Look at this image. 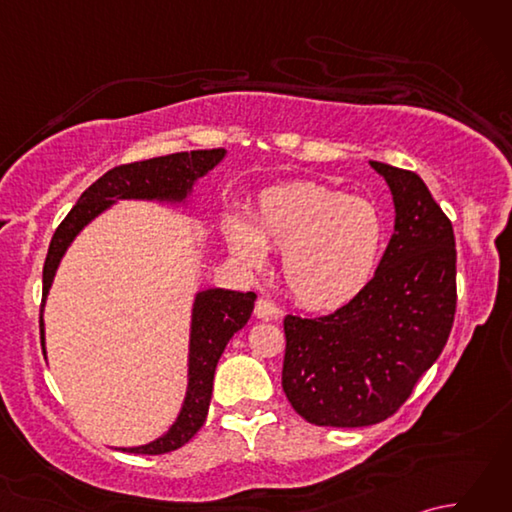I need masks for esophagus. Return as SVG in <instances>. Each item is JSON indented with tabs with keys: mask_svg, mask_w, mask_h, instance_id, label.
<instances>
[{
	"mask_svg": "<svg viewBox=\"0 0 512 512\" xmlns=\"http://www.w3.org/2000/svg\"><path fill=\"white\" fill-rule=\"evenodd\" d=\"M281 314V310L275 306V303H270L268 299H257L255 303V317L262 319V321H270V319H277Z\"/></svg>",
	"mask_w": 512,
	"mask_h": 512,
	"instance_id": "esophagus-1",
	"label": "esophagus"
}]
</instances>
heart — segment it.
<instances>
[{
  "mask_svg": "<svg viewBox=\"0 0 512 512\" xmlns=\"http://www.w3.org/2000/svg\"><path fill=\"white\" fill-rule=\"evenodd\" d=\"M226 239L248 268H262L268 248L281 250V275L290 295L306 308L334 310L372 279L383 224L363 200L314 182H288L259 195L253 220L233 213Z\"/></svg>",
  "mask_w": 512,
  "mask_h": 512,
  "instance_id": "1",
  "label": "heart"
}]
</instances>
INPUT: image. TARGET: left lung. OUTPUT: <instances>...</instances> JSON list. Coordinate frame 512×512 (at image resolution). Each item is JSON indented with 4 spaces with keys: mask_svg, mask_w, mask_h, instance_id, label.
Masks as SVG:
<instances>
[{
    "mask_svg": "<svg viewBox=\"0 0 512 512\" xmlns=\"http://www.w3.org/2000/svg\"><path fill=\"white\" fill-rule=\"evenodd\" d=\"M394 200L374 279L328 317L284 319L281 385L319 427H369L400 409L438 361L455 317V235L418 173L369 160Z\"/></svg>",
    "mask_w": 512,
    "mask_h": 512,
    "instance_id": "8db88e82",
    "label": "left lung"
}]
</instances>
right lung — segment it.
<instances>
[{"label": "right lung", "mask_w": 512, "mask_h": 512, "mask_svg": "<svg viewBox=\"0 0 512 512\" xmlns=\"http://www.w3.org/2000/svg\"><path fill=\"white\" fill-rule=\"evenodd\" d=\"M226 149H202L180 151L160 158L132 162V165L114 167L96 180L90 189L72 206L52 235V242L43 264V303H41V345L46 356V323H43V306L52 288L54 275L65 255V250L85 226L110 209L118 200H145L173 206H187L195 182L204 178L213 167L220 165ZM255 292H235L226 288L200 290L191 308V332H189V372L187 394L180 407L176 422L140 447H118L129 453L160 455L180 449L187 444L206 420L209 402L213 394V376L220 356L231 336L242 330L255 308Z\"/></svg>", "instance_id": "obj_1"}]
</instances>
